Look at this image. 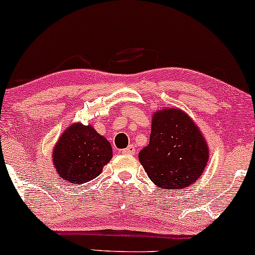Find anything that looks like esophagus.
I'll list each match as a JSON object with an SVG mask.
<instances>
[{"label":"esophagus","instance_id":"34e87169","mask_svg":"<svg viewBox=\"0 0 255 255\" xmlns=\"http://www.w3.org/2000/svg\"><path fill=\"white\" fill-rule=\"evenodd\" d=\"M122 154H127V155H134L135 154V147L133 144H129L127 148L122 149Z\"/></svg>","mask_w":255,"mask_h":255}]
</instances>
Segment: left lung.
<instances>
[{"mask_svg":"<svg viewBox=\"0 0 255 255\" xmlns=\"http://www.w3.org/2000/svg\"><path fill=\"white\" fill-rule=\"evenodd\" d=\"M208 159L207 142L185 112L166 108L153 115L149 144L138 153V160L157 187L168 192L191 186Z\"/></svg>","mask_w":255,"mask_h":255,"instance_id":"obj_1","label":"left lung"}]
</instances>
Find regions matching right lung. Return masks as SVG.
Wrapping results in <instances>:
<instances>
[{
    "label": "right lung",
    "mask_w": 255,
    "mask_h": 255,
    "mask_svg": "<svg viewBox=\"0 0 255 255\" xmlns=\"http://www.w3.org/2000/svg\"><path fill=\"white\" fill-rule=\"evenodd\" d=\"M113 156L109 141L92 126H69L53 150L54 167L59 178L80 185L95 179Z\"/></svg>",
    "instance_id": "1"
}]
</instances>
